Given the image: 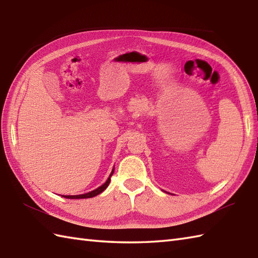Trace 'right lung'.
<instances>
[{
    "instance_id": "1",
    "label": "right lung",
    "mask_w": 258,
    "mask_h": 258,
    "mask_svg": "<svg viewBox=\"0 0 258 258\" xmlns=\"http://www.w3.org/2000/svg\"><path fill=\"white\" fill-rule=\"evenodd\" d=\"M113 172H114V169L112 170V172H111V174L109 176V179L107 180V182H105L104 184H102L101 186H99L98 188L91 190V192H89V193L81 194V195H62V196L65 197V198H71V200H78V198H90V197L97 196V195H99L100 193H102L103 190L108 187V185L110 184V181H111V176H112V174H113Z\"/></svg>"
}]
</instances>
